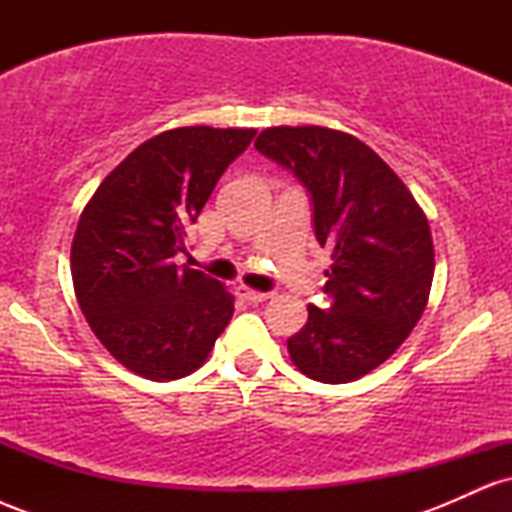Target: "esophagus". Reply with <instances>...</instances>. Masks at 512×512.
<instances>
[{"mask_svg": "<svg viewBox=\"0 0 512 512\" xmlns=\"http://www.w3.org/2000/svg\"><path fill=\"white\" fill-rule=\"evenodd\" d=\"M238 296L245 298L248 303H262L267 301V298H272V293L269 291H252L248 286H238Z\"/></svg>", "mask_w": 512, "mask_h": 512, "instance_id": "esophagus-1", "label": "esophagus"}]
</instances>
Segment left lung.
I'll return each instance as SVG.
<instances>
[{"label": "left lung", "instance_id": "1", "mask_svg": "<svg viewBox=\"0 0 512 512\" xmlns=\"http://www.w3.org/2000/svg\"><path fill=\"white\" fill-rule=\"evenodd\" d=\"M255 149L308 190L317 243L332 252L308 322L289 339L296 368L349 383L399 349L424 313L433 281L431 228L395 170L370 146L327 127H272Z\"/></svg>", "mask_w": 512, "mask_h": 512}]
</instances>
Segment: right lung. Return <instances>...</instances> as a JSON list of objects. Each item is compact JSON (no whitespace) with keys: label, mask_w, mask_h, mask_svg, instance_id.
<instances>
[{"label":"right lung","mask_w":512,"mask_h":512,"mask_svg":"<svg viewBox=\"0 0 512 512\" xmlns=\"http://www.w3.org/2000/svg\"><path fill=\"white\" fill-rule=\"evenodd\" d=\"M255 134H158L101 182L81 214L72 245L76 301L105 349L144 378L190 375L231 322V293L175 257L187 255V228Z\"/></svg>","instance_id":"add662e5"}]
</instances>
